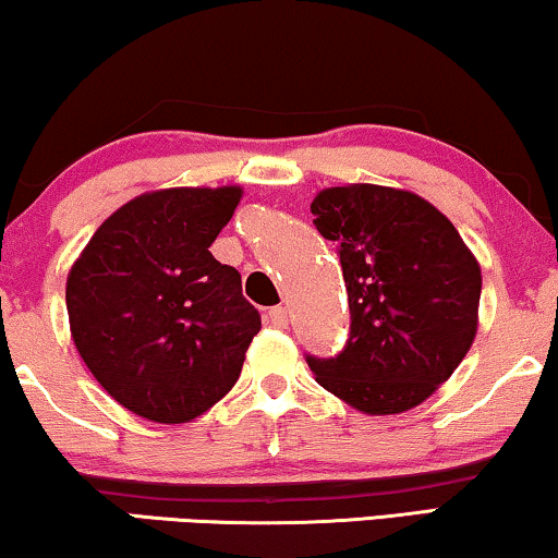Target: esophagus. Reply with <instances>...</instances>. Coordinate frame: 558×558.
I'll return each instance as SVG.
<instances>
[{
  "label": "esophagus",
  "instance_id": "obj_1",
  "mask_svg": "<svg viewBox=\"0 0 558 558\" xmlns=\"http://www.w3.org/2000/svg\"><path fill=\"white\" fill-rule=\"evenodd\" d=\"M266 325L271 327H287L289 325V312L287 307H271L266 312Z\"/></svg>",
  "mask_w": 558,
  "mask_h": 558
}]
</instances>
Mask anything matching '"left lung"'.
<instances>
[{"instance_id": "1", "label": "left lung", "mask_w": 558, "mask_h": 558, "mask_svg": "<svg viewBox=\"0 0 558 558\" xmlns=\"http://www.w3.org/2000/svg\"><path fill=\"white\" fill-rule=\"evenodd\" d=\"M310 210L323 239L338 243L350 307L340 353L307 355L317 384L363 414L418 407L475 340V256L432 203L407 190L330 187Z\"/></svg>"}]
</instances>
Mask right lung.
<instances>
[{
    "mask_svg": "<svg viewBox=\"0 0 558 558\" xmlns=\"http://www.w3.org/2000/svg\"><path fill=\"white\" fill-rule=\"evenodd\" d=\"M241 187H172L121 205L68 274L73 342L94 378L149 422L223 399L262 330L241 274L213 258Z\"/></svg>",
    "mask_w": 558,
    "mask_h": 558,
    "instance_id": "obj_1",
    "label": "right lung"
}]
</instances>
